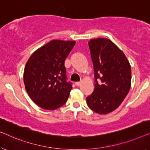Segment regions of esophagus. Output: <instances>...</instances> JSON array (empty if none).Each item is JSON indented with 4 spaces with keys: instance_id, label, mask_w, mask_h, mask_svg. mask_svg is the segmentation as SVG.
I'll use <instances>...</instances> for the list:
<instances>
[{
    "instance_id": "1",
    "label": "esophagus",
    "mask_w": 150,
    "mask_h": 150,
    "mask_svg": "<svg viewBox=\"0 0 150 150\" xmlns=\"http://www.w3.org/2000/svg\"><path fill=\"white\" fill-rule=\"evenodd\" d=\"M81 84V81H77V82H75V85L77 86H79Z\"/></svg>"
}]
</instances>
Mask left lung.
Returning a JSON list of instances; mask_svg holds the SVG:
<instances>
[{"label": "left lung", "mask_w": 150, "mask_h": 150, "mask_svg": "<svg viewBox=\"0 0 150 150\" xmlns=\"http://www.w3.org/2000/svg\"><path fill=\"white\" fill-rule=\"evenodd\" d=\"M94 69L95 88L87 97L89 108L100 115L116 110L128 94L131 68L126 56L111 40L95 38L88 42Z\"/></svg>", "instance_id": "obj_1"}]
</instances>
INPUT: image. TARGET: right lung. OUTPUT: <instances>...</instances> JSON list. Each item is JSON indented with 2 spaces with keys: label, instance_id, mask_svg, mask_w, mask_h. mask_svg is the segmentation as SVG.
Here are the masks:
<instances>
[{
  "label": "right lung",
  "instance_id": "right-lung-1",
  "mask_svg": "<svg viewBox=\"0 0 150 150\" xmlns=\"http://www.w3.org/2000/svg\"><path fill=\"white\" fill-rule=\"evenodd\" d=\"M75 41L53 40L33 52L25 66L23 81L32 101L56 110L67 101L72 85L67 81L64 61Z\"/></svg>",
  "mask_w": 150,
  "mask_h": 150
}]
</instances>
